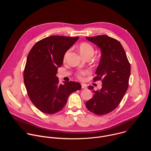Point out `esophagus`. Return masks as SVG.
Segmentation results:
<instances>
[{"instance_id": "34e87169", "label": "esophagus", "mask_w": 151, "mask_h": 151, "mask_svg": "<svg viewBox=\"0 0 151 151\" xmlns=\"http://www.w3.org/2000/svg\"><path fill=\"white\" fill-rule=\"evenodd\" d=\"M81 86H82V88H84V89L87 88V85L85 83H82Z\"/></svg>"}]
</instances>
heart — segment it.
I'll list each match as a JSON object with an SVG mask.
<instances>
[{"mask_svg":"<svg viewBox=\"0 0 151 151\" xmlns=\"http://www.w3.org/2000/svg\"><path fill=\"white\" fill-rule=\"evenodd\" d=\"M79 51H80L81 54L85 57L87 56H88V55L93 56V55L94 54V50L93 47L91 44H88V43H87V42L81 43V44L79 45ZM70 51V49L68 50L65 53H64V55L63 57V59L64 60L66 59ZM90 73V71L89 70H80L76 73V75L78 79H83L84 78V76H85L87 74H88Z\"/></svg>","mask_w":151,"mask_h":151,"instance_id":"heart-1","label":"heart"}]
</instances>
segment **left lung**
Segmentation results:
<instances>
[{
  "instance_id": "1",
  "label": "left lung",
  "mask_w": 151,
  "mask_h": 151,
  "mask_svg": "<svg viewBox=\"0 0 151 151\" xmlns=\"http://www.w3.org/2000/svg\"><path fill=\"white\" fill-rule=\"evenodd\" d=\"M101 51L99 65L93 81H101L102 88L94 90L93 97L86 102L87 108L97 115H104L115 110L122 101L128 87L130 64L125 52L116 39L107 35L86 37Z\"/></svg>"
}]
</instances>
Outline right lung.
Wrapping results in <instances>:
<instances>
[{
  "mask_svg": "<svg viewBox=\"0 0 151 151\" xmlns=\"http://www.w3.org/2000/svg\"><path fill=\"white\" fill-rule=\"evenodd\" d=\"M79 37L51 36L37 42L30 51L23 78L27 94L40 112L54 114L60 111L70 94L81 89L76 82H64L56 76L65 53Z\"/></svg>",
  "mask_w": 151,
  "mask_h": 151,
  "instance_id": "add662e5",
  "label": "right lung"
}]
</instances>
